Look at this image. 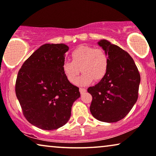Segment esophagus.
Instances as JSON below:
<instances>
[{
    "label": "esophagus",
    "mask_w": 156,
    "mask_h": 156,
    "mask_svg": "<svg viewBox=\"0 0 156 156\" xmlns=\"http://www.w3.org/2000/svg\"><path fill=\"white\" fill-rule=\"evenodd\" d=\"M79 90H80V94H83L85 92H86V88H80Z\"/></svg>",
    "instance_id": "obj_1"
}]
</instances>
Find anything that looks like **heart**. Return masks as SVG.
Here are the masks:
<instances>
[{
	"label": "heart",
	"mask_w": 156,
	"mask_h": 156,
	"mask_svg": "<svg viewBox=\"0 0 156 156\" xmlns=\"http://www.w3.org/2000/svg\"><path fill=\"white\" fill-rule=\"evenodd\" d=\"M70 61H65L62 70L67 80L71 83L78 80L80 70L83 72L78 83L88 85L95 80H101L106 76L109 60L106 52L101 48L90 46L77 47L70 54Z\"/></svg>",
	"instance_id": "heart-1"
}]
</instances>
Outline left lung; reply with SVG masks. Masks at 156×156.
Masks as SVG:
<instances>
[{
	"label": "left lung",
	"mask_w": 156,
	"mask_h": 156,
	"mask_svg": "<svg viewBox=\"0 0 156 156\" xmlns=\"http://www.w3.org/2000/svg\"><path fill=\"white\" fill-rule=\"evenodd\" d=\"M108 55L109 67L100 82L88 88L91 94L90 113L104 122H116L125 117L138 98L140 76L128 53L109 41L98 42Z\"/></svg>",
	"instance_id": "left-lung-1"
}]
</instances>
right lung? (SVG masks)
<instances>
[{
  "label": "right lung",
  "instance_id": "right-lung-1",
  "mask_svg": "<svg viewBox=\"0 0 156 156\" xmlns=\"http://www.w3.org/2000/svg\"><path fill=\"white\" fill-rule=\"evenodd\" d=\"M64 44H45L21 66L16 81V95L23 114L31 125L45 130L68 122L73 104L80 96L79 88L67 80L62 70Z\"/></svg>",
  "mask_w": 156,
  "mask_h": 156
}]
</instances>
